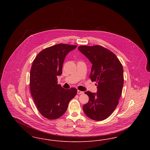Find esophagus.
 <instances>
[{"label": "esophagus", "mask_w": 150, "mask_h": 150, "mask_svg": "<svg viewBox=\"0 0 150 150\" xmlns=\"http://www.w3.org/2000/svg\"><path fill=\"white\" fill-rule=\"evenodd\" d=\"M84 92H82V91H78V94H83Z\"/></svg>", "instance_id": "esophagus-1"}]
</instances>
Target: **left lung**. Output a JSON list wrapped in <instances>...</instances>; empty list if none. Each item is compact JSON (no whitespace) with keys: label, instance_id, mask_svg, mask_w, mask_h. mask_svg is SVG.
I'll use <instances>...</instances> for the list:
<instances>
[{"label":"left lung","instance_id":"left-lung-1","mask_svg":"<svg viewBox=\"0 0 150 150\" xmlns=\"http://www.w3.org/2000/svg\"><path fill=\"white\" fill-rule=\"evenodd\" d=\"M78 50L92 64L89 77L97 83V93L85 92L89 101L83 111L92 120H105L119 104L124 84L122 66L113 52L102 46L80 45Z\"/></svg>","mask_w":150,"mask_h":150}]
</instances>
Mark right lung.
Returning <instances> with one entry per match:
<instances>
[{"mask_svg":"<svg viewBox=\"0 0 150 150\" xmlns=\"http://www.w3.org/2000/svg\"><path fill=\"white\" fill-rule=\"evenodd\" d=\"M76 47L66 44L51 46L39 52L33 62L30 92L38 111L47 119L54 120L64 114L69 102L77 93L74 88L65 89L57 84L66 56Z\"/></svg>","mask_w":150,"mask_h":150,"instance_id":"right-lung-1","label":"right lung"}]
</instances>
